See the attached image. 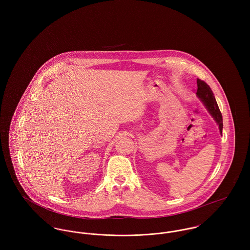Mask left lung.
Here are the masks:
<instances>
[{"instance_id": "1", "label": "left lung", "mask_w": 250, "mask_h": 250, "mask_svg": "<svg viewBox=\"0 0 250 250\" xmlns=\"http://www.w3.org/2000/svg\"><path fill=\"white\" fill-rule=\"evenodd\" d=\"M196 96L200 100V102L206 107L210 115L214 118L215 123L218 126L219 133L222 135V128H223V123H222V115L219 110V107L217 106V103L215 101L214 93L210 86L203 81L197 80V91H196Z\"/></svg>"}]
</instances>
